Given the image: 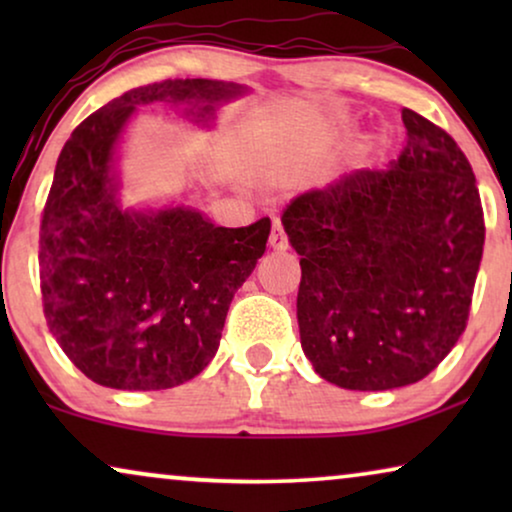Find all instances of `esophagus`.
Instances as JSON below:
<instances>
[{
	"instance_id": "34e87169",
	"label": "esophagus",
	"mask_w": 512,
	"mask_h": 512,
	"mask_svg": "<svg viewBox=\"0 0 512 512\" xmlns=\"http://www.w3.org/2000/svg\"><path fill=\"white\" fill-rule=\"evenodd\" d=\"M268 242H270V247L275 249V251H286V249H289V237H286L282 223H279V221L272 223V233H270V240Z\"/></svg>"
}]
</instances>
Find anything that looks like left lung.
<instances>
[{
  "label": "left lung",
  "mask_w": 512,
  "mask_h": 512,
  "mask_svg": "<svg viewBox=\"0 0 512 512\" xmlns=\"http://www.w3.org/2000/svg\"><path fill=\"white\" fill-rule=\"evenodd\" d=\"M405 146L298 195L282 223L300 256V345L354 391L424 380L466 331L485 219L473 167L443 128L403 109Z\"/></svg>",
  "instance_id": "left-lung-1"
}]
</instances>
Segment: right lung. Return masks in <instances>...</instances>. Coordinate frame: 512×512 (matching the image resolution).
I'll list each match as a JSON object with an SVG mask.
<instances>
[{
	"mask_svg": "<svg viewBox=\"0 0 512 512\" xmlns=\"http://www.w3.org/2000/svg\"><path fill=\"white\" fill-rule=\"evenodd\" d=\"M242 93L212 79L132 88L62 146L41 214V300L62 352L102 387L170 389L200 375L270 235V219L221 228L184 205L123 209L111 172L118 137L144 104L184 107L188 121L207 125Z\"/></svg>",
	"mask_w": 512,
	"mask_h": 512,
	"instance_id": "right-lung-1",
	"label": "right lung"
}]
</instances>
